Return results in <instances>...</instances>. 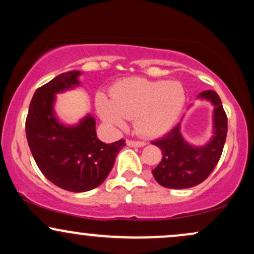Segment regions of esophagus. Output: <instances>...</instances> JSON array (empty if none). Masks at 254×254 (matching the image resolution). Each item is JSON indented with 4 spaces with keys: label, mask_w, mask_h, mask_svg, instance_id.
<instances>
[{
    "label": "esophagus",
    "mask_w": 254,
    "mask_h": 254,
    "mask_svg": "<svg viewBox=\"0 0 254 254\" xmlns=\"http://www.w3.org/2000/svg\"><path fill=\"white\" fill-rule=\"evenodd\" d=\"M127 144L129 145V147H144L145 142H142V141H132V139H127Z\"/></svg>",
    "instance_id": "esophagus-1"
}]
</instances>
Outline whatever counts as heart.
<instances>
[{"instance_id": "b5f03b06", "label": "heart", "mask_w": 254, "mask_h": 254, "mask_svg": "<svg viewBox=\"0 0 254 254\" xmlns=\"http://www.w3.org/2000/svg\"><path fill=\"white\" fill-rule=\"evenodd\" d=\"M111 99L98 94L97 110L101 119L116 129H123L125 118H133L139 135H164L176 124L186 101L185 89L178 81H151L127 77L111 88Z\"/></svg>"}]
</instances>
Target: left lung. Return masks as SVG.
I'll return each mask as SVG.
<instances>
[{
	"mask_svg": "<svg viewBox=\"0 0 254 254\" xmlns=\"http://www.w3.org/2000/svg\"><path fill=\"white\" fill-rule=\"evenodd\" d=\"M198 99L210 101L212 136L203 145L189 143L182 135L180 123L165 137L151 142L162 150V160L153 170V176L167 189H189L203 183L216 167L227 137V116L221 99L214 90H204Z\"/></svg>",
	"mask_w": 254,
	"mask_h": 254,
	"instance_id": "1",
	"label": "left lung"
}]
</instances>
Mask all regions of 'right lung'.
I'll return each instance as SVG.
<instances>
[{
    "instance_id": "1",
    "label": "right lung",
    "mask_w": 254,
    "mask_h": 254,
    "mask_svg": "<svg viewBox=\"0 0 254 254\" xmlns=\"http://www.w3.org/2000/svg\"><path fill=\"white\" fill-rule=\"evenodd\" d=\"M81 71H66L36 90L26 119V137L42 173L52 184L71 192L98 188L115 165L124 139L101 142L95 118L87 115L77 124H64L55 112L57 93L80 86Z\"/></svg>"
}]
</instances>
